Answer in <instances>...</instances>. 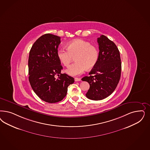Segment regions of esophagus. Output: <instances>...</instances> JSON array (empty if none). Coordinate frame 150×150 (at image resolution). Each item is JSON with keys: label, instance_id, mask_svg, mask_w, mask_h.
I'll use <instances>...</instances> for the list:
<instances>
[{"label": "esophagus", "instance_id": "obj_1", "mask_svg": "<svg viewBox=\"0 0 150 150\" xmlns=\"http://www.w3.org/2000/svg\"><path fill=\"white\" fill-rule=\"evenodd\" d=\"M74 81L76 82H79V81H81V79L79 78H74Z\"/></svg>", "mask_w": 150, "mask_h": 150}]
</instances>
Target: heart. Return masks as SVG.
<instances>
[{"mask_svg":"<svg viewBox=\"0 0 150 150\" xmlns=\"http://www.w3.org/2000/svg\"><path fill=\"white\" fill-rule=\"evenodd\" d=\"M67 50L59 49L57 52L58 59L68 67L75 57L76 62L67 70L68 74L75 76L82 73L86 69H91L97 64L99 51L96 46L81 39L73 40L66 46Z\"/></svg>","mask_w":150,"mask_h":150,"instance_id":"b5f03b06","label":"heart"}]
</instances>
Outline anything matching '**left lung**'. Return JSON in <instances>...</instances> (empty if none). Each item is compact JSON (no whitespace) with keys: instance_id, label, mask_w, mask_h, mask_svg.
<instances>
[{"instance_id":"obj_1","label":"left lung","mask_w":150,"mask_h":150,"mask_svg":"<svg viewBox=\"0 0 150 150\" xmlns=\"http://www.w3.org/2000/svg\"><path fill=\"white\" fill-rule=\"evenodd\" d=\"M99 58L97 64L82 78L90 85L86 97L93 100H100L109 96L115 89L121 76L120 52L116 45L102 35L98 38Z\"/></svg>"}]
</instances>
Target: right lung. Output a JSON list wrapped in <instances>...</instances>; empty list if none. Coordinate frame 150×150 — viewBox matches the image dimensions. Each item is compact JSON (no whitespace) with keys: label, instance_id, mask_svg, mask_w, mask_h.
<instances>
[{"label":"right lung","instance_id":"add662e5","mask_svg":"<svg viewBox=\"0 0 150 150\" xmlns=\"http://www.w3.org/2000/svg\"><path fill=\"white\" fill-rule=\"evenodd\" d=\"M60 43V37L45 34L34 42L29 53L30 85L41 99L49 103L61 101L66 96L68 87L74 82L73 78L61 73L63 67L57 56Z\"/></svg>","mask_w":150,"mask_h":150}]
</instances>
